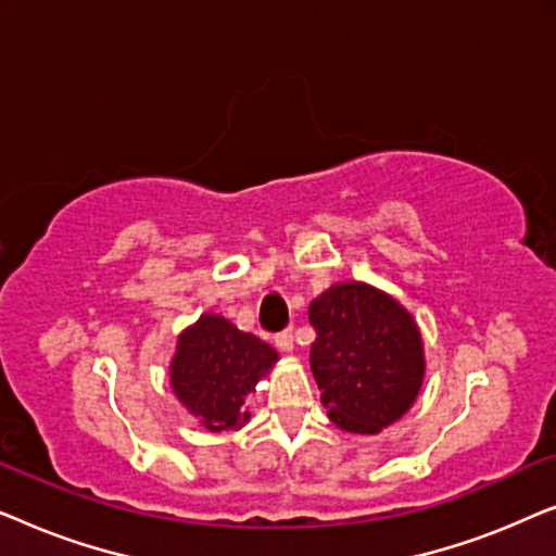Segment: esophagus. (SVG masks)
Listing matches in <instances>:
<instances>
[{"label":"esophagus","mask_w":556,"mask_h":556,"mask_svg":"<svg viewBox=\"0 0 556 556\" xmlns=\"http://www.w3.org/2000/svg\"><path fill=\"white\" fill-rule=\"evenodd\" d=\"M276 346L280 349V352L291 354L293 352V333L291 331H280L276 337Z\"/></svg>","instance_id":"34e87169"}]
</instances>
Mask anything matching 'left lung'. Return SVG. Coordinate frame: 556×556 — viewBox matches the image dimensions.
Returning a JSON list of instances; mask_svg holds the SVG:
<instances>
[{"label": "left lung", "instance_id": "left-lung-1", "mask_svg": "<svg viewBox=\"0 0 556 556\" xmlns=\"http://www.w3.org/2000/svg\"><path fill=\"white\" fill-rule=\"evenodd\" d=\"M321 405L352 435H379L415 405L425 379L420 326L402 303L364 280L333 283L308 306Z\"/></svg>", "mask_w": 556, "mask_h": 556}]
</instances>
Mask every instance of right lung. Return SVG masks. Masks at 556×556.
I'll return each mask as SVG.
<instances>
[{
	"label": "right lung",
	"instance_id": "obj_1",
	"mask_svg": "<svg viewBox=\"0 0 556 556\" xmlns=\"http://www.w3.org/2000/svg\"><path fill=\"white\" fill-rule=\"evenodd\" d=\"M278 352L240 331L219 314H202L177 337L169 362V384L189 415L207 432L245 428V400L276 367Z\"/></svg>",
	"mask_w": 556,
	"mask_h": 556
}]
</instances>
